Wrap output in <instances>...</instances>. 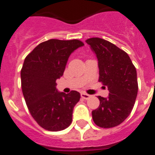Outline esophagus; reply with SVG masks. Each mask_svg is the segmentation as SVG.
I'll list each match as a JSON object with an SVG mask.
<instances>
[{
	"label": "esophagus",
	"mask_w": 155,
	"mask_h": 155,
	"mask_svg": "<svg viewBox=\"0 0 155 155\" xmlns=\"http://www.w3.org/2000/svg\"><path fill=\"white\" fill-rule=\"evenodd\" d=\"M81 97L84 99H88L89 98L91 97V95H88V94H87V93L82 92L81 93Z\"/></svg>",
	"instance_id": "34e87169"
}]
</instances>
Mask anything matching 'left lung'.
Returning <instances> with one entry per match:
<instances>
[{"label":"left lung","mask_w":155,"mask_h":155,"mask_svg":"<svg viewBox=\"0 0 155 155\" xmlns=\"http://www.w3.org/2000/svg\"><path fill=\"white\" fill-rule=\"evenodd\" d=\"M86 42L98 59L99 82L109 90V97L98 96L99 106L92 110L94 123L103 128L121 124L131 112L138 94L136 68L127 53L112 43L93 37Z\"/></svg>","instance_id":"obj_1"}]
</instances>
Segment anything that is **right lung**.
Instances as JSON below:
<instances>
[{
    "mask_svg": "<svg viewBox=\"0 0 155 155\" xmlns=\"http://www.w3.org/2000/svg\"><path fill=\"white\" fill-rule=\"evenodd\" d=\"M83 45L79 40L51 39L37 45L24 61L21 78L25 103L35 121L45 130L59 131L71 123L80 94L59 92L56 81L64 75L71 52Z\"/></svg>",
    "mask_w": 155,
    "mask_h": 155,
    "instance_id": "add662e5",
    "label": "right lung"
}]
</instances>
